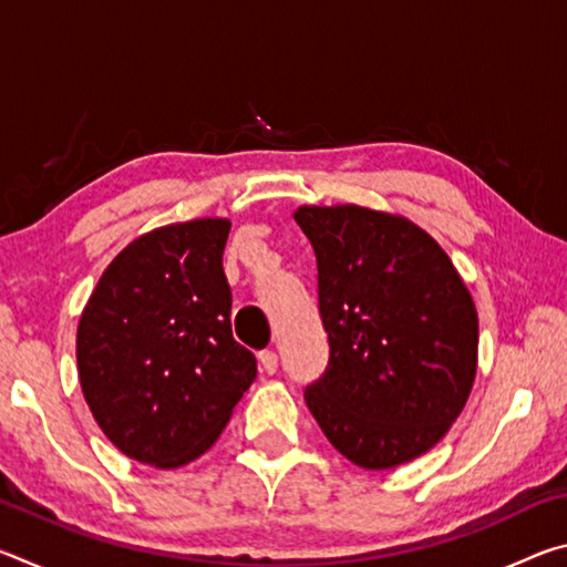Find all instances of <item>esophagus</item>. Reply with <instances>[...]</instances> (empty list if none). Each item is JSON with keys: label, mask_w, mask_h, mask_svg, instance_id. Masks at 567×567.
<instances>
[{"label": "esophagus", "mask_w": 567, "mask_h": 567, "mask_svg": "<svg viewBox=\"0 0 567 567\" xmlns=\"http://www.w3.org/2000/svg\"><path fill=\"white\" fill-rule=\"evenodd\" d=\"M260 368L267 375H275L277 368H280V358H277L275 350H262L260 352Z\"/></svg>", "instance_id": "34e87169"}]
</instances>
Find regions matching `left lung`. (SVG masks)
<instances>
[{"instance_id":"1","label":"left lung","mask_w":567,"mask_h":567,"mask_svg":"<svg viewBox=\"0 0 567 567\" xmlns=\"http://www.w3.org/2000/svg\"><path fill=\"white\" fill-rule=\"evenodd\" d=\"M318 257L330 360L305 388L322 433L364 470L427 453L463 412L477 368V312L433 237L358 205L300 207Z\"/></svg>"}]
</instances>
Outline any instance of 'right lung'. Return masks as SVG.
I'll return each mask as SVG.
<instances>
[{
  "label": "right lung",
  "instance_id": "add662e5",
  "mask_svg": "<svg viewBox=\"0 0 567 567\" xmlns=\"http://www.w3.org/2000/svg\"><path fill=\"white\" fill-rule=\"evenodd\" d=\"M227 219L142 235L84 307L76 368L102 433L137 463L179 467L213 447L257 360L233 338Z\"/></svg>",
  "mask_w": 567,
  "mask_h": 567
}]
</instances>
